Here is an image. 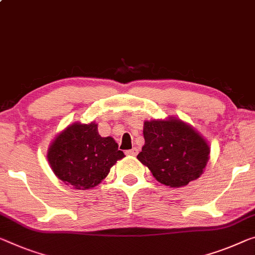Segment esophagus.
<instances>
[{"label":"esophagus","mask_w":255,"mask_h":255,"mask_svg":"<svg viewBox=\"0 0 255 255\" xmlns=\"http://www.w3.org/2000/svg\"><path fill=\"white\" fill-rule=\"evenodd\" d=\"M138 152H139V150L136 149V148H132L131 150H127V151H125V154L130 155V156H136V155H138Z\"/></svg>","instance_id":"esophagus-1"}]
</instances>
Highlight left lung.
<instances>
[{"label":"left lung","instance_id":"1","mask_svg":"<svg viewBox=\"0 0 255 255\" xmlns=\"http://www.w3.org/2000/svg\"><path fill=\"white\" fill-rule=\"evenodd\" d=\"M143 138L136 158L165 186L182 187L199 178L210 157L206 141L180 120L147 121Z\"/></svg>","mask_w":255,"mask_h":255}]
</instances>
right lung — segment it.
Listing matches in <instances>:
<instances>
[{"instance_id": "right-lung-1", "label": "right lung", "mask_w": 255, "mask_h": 255, "mask_svg": "<svg viewBox=\"0 0 255 255\" xmlns=\"http://www.w3.org/2000/svg\"><path fill=\"white\" fill-rule=\"evenodd\" d=\"M123 157L115 140L100 136L93 122L70 125L57 136L48 152L53 173L66 185L82 190L99 185Z\"/></svg>"}]
</instances>
